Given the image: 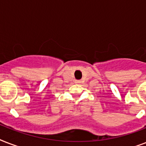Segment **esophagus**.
Masks as SVG:
<instances>
[{
	"instance_id": "esophagus-1",
	"label": "esophagus",
	"mask_w": 146,
	"mask_h": 146,
	"mask_svg": "<svg viewBox=\"0 0 146 146\" xmlns=\"http://www.w3.org/2000/svg\"><path fill=\"white\" fill-rule=\"evenodd\" d=\"M80 82H81L80 80H76V81H75L76 83H80Z\"/></svg>"
}]
</instances>
